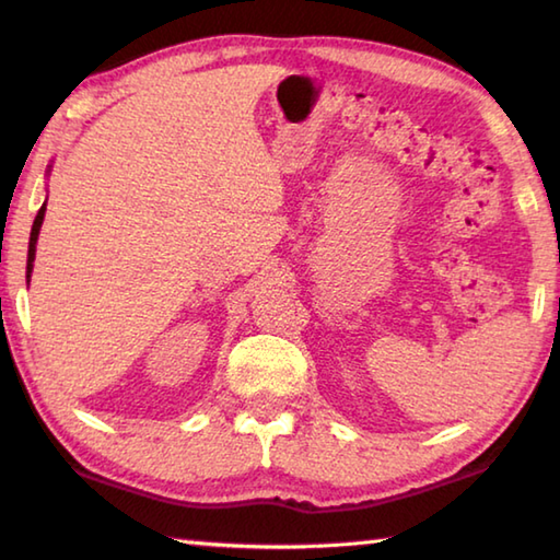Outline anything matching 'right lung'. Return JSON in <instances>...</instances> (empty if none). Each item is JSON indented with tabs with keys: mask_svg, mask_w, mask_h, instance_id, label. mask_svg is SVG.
Segmentation results:
<instances>
[{
	"mask_svg": "<svg viewBox=\"0 0 560 560\" xmlns=\"http://www.w3.org/2000/svg\"><path fill=\"white\" fill-rule=\"evenodd\" d=\"M44 217H46V202L44 207L38 209V214L34 219V226H31V238H28V262H26V278H31V270H34V258H36V241H38V231L40 224H44Z\"/></svg>",
	"mask_w": 560,
	"mask_h": 560,
	"instance_id": "right-lung-1",
	"label": "right lung"
}]
</instances>
